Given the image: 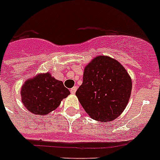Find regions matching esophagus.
I'll use <instances>...</instances> for the list:
<instances>
[{"instance_id": "obj_1", "label": "esophagus", "mask_w": 160, "mask_h": 160, "mask_svg": "<svg viewBox=\"0 0 160 160\" xmlns=\"http://www.w3.org/2000/svg\"><path fill=\"white\" fill-rule=\"evenodd\" d=\"M76 90H77V87H76V86H74V87L70 89V93H71V94H75V93L76 92Z\"/></svg>"}]
</instances>
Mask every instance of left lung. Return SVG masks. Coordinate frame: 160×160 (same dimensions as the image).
Returning a JSON list of instances; mask_svg holds the SVG:
<instances>
[{
  "label": "left lung",
  "mask_w": 160,
  "mask_h": 160,
  "mask_svg": "<svg viewBox=\"0 0 160 160\" xmlns=\"http://www.w3.org/2000/svg\"><path fill=\"white\" fill-rule=\"evenodd\" d=\"M131 90V77L124 66L115 59L98 55L85 67L75 95L90 118L109 122L126 108Z\"/></svg>",
  "instance_id": "8db88e82"
}]
</instances>
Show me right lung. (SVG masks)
Returning <instances> with one entry per match:
<instances>
[{"mask_svg":"<svg viewBox=\"0 0 160 160\" xmlns=\"http://www.w3.org/2000/svg\"><path fill=\"white\" fill-rule=\"evenodd\" d=\"M70 94L62 81L55 79L49 72L29 78L21 89L23 105L29 111L38 115L55 110Z\"/></svg>","mask_w":160,"mask_h":160,"instance_id":"add662e5","label":"right lung"}]
</instances>
